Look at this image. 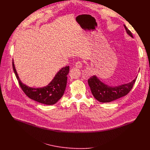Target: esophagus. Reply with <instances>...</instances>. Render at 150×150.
Listing matches in <instances>:
<instances>
[{
	"label": "esophagus",
	"instance_id": "1",
	"mask_svg": "<svg viewBox=\"0 0 150 150\" xmlns=\"http://www.w3.org/2000/svg\"><path fill=\"white\" fill-rule=\"evenodd\" d=\"M75 67L78 68H81L82 67V63L80 61H78L75 63Z\"/></svg>",
	"mask_w": 150,
	"mask_h": 150
}]
</instances>
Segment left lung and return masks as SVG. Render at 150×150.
<instances>
[{"mask_svg":"<svg viewBox=\"0 0 150 150\" xmlns=\"http://www.w3.org/2000/svg\"><path fill=\"white\" fill-rule=\"evenodd\" d=\"M126 33L133 37L131 32L124 25ZM136 79L131 82L119 85L117 87H110L102 82L96 76H92L88 80L91 93L94 98L101 103H109L121 98L129 93L132 90Z\"/></svg>","mask_w":150,"mask_h":150,"instance_id":"obj_1","label":"left lung"}]
</instances>
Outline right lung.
I'll return each instance as SVG.
<instances>
[{"mask_svg": "<svg viewBox=\"0 0 150 150\" xmlns=\"http://www.w3.org/2000/svg\"><path fill=\"white\" fill-rule=\"evenodd\" d=\"M12 67L21 89L30 98L42 104L52 105L56 103L63 96L67 87L69 66L62 68L47 86L37 88L29 87L21 81L15 69L13 60Z\"/></svg>", "mask_w": 150, "mask_h": 150, "instance_id": "obj_1", "label": "right lung"}]
</instances>
